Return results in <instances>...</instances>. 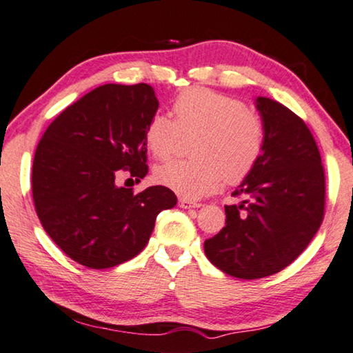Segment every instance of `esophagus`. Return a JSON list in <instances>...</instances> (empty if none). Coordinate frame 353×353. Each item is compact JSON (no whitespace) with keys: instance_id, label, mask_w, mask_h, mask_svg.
<instances>
[{"instance_id":"esophagus-1","label":"esophagus","mask_w":353,"mask_h":353,"mask_svg":"<svg viewBox=\"0 0 353 353\" xmlns=\"http://www.w3.org/2000/svg\"><path fill=\"white\" fill-rule=\"evenodd\" d=\"M201 205L200 203H196V201H192V200H189V199H180V208H183V209H194V208H200Z\"/></svg>"}]
</instances>
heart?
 Instances as JSON below:
<instances>
[{
  "instance_id": "heart-1",
  "label": "heart",
  "mask_w": 353,
  "mask_h": 353,
  "mask_svg": "<svg viewBox=\"0 0 353 353\" xmlns=\"http://www.w3.org/2000/svg\"><path fill=\"white\" fill-rule=\"evenodd\" d=\"M175 122L154 114L147 123L145 145L154 158H169L181 136L196 134L195 161L173 159L154 169V181L189 199L239 183L256 165L263 148V123L237 99L208 88L184 90L173 102Z\"/></svg>"
}]
</instances>
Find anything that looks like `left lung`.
Here are the masks:
<instances>
[{
  "label": "left lung",
  "instance_id": "left-lung-1",
  "mask_svg": "<svg viewBox=\"0 0 353 353\" xmlns=\"http://www.w3.org/2000/svg\"><path fill=\"white\" fill-rule=\"evenodd\" d=\"M263 123L256 165L225 206L226 226L205 242L206 257L239 279L279 273L299 257L324 217L325 180L321 154L305 122L270 97L254 99Z\"/></svg>",
  "mask_w": 353,
  "mask_h": 353
}]
</instances>
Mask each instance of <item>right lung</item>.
<instances>
[{
  "label": "right lung",
  "mask_w": 353,
  "mask_h": 353,
  "mask_svg": "<svg viewBox=\"0 0 353 353\" xmlns=\"http://www.w3.org/2000/svg\"><path fill=\"white\" fill-rule=\"evenodd\" d=\"M159 102L150 85L107 83L55 117L35 150L34 205L43 228L72 261L111 268L144 250L157 215L176 205L164 186L133 194L122 170L147 175L145 128Z\"/></svg>",
  "instance_id": "1"
}]
</instances>
